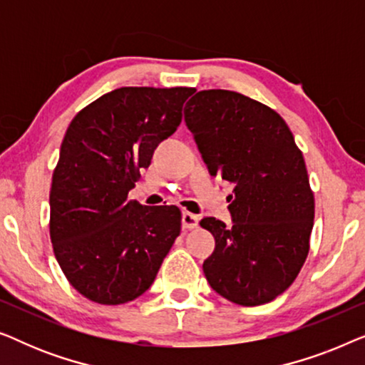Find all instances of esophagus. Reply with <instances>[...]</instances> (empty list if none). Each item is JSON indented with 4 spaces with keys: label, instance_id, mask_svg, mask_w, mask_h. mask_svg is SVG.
<instances>
[{
    "label": "esophagus",
    "instance_id": "esophagus-1",
    "mask_svg": "<svg viewBox=\"0 0 365 365\" xmlns=\"http://www.w3.org/2000/svg\"><path fill=\"white\" fill-rule=\"evenodd\" d=\"M197 224H199V216H196V214H192L189 211L182 212V227L184 229H196Z\"/></svg>",
    "mask_w": 365,
    "mask_h": 365
}]
</instances>
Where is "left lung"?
Here are the masks:
<instances>
[{"instance_id": "8db88e82", "label": "left lung", "mask_w": 365, "mask_h": 365, "mask_svg": "<svg viewBox=\"0 0 365 365\" xmlns=\"http://www.w3.org/2000/svg\"><path fill=\"white\" fill-rule=\"evenodd\" d=\"M184 119L209 173L236 184L232 226L199 222L216 239L204 276L239 306L271 302L297 277L311 246L314 192L302 151L274 109L236 91L196 93Z\"/></svg>"}]
</instances>
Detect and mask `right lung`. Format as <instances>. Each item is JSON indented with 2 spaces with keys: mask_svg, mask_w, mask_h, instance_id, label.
Masks as SVG:
<instances>
[{
  "mask_svg": "<svg viewBox=\"0 0 365 365\" xmlns=\"http://www.w3.org/2000/svg\"><path fill=\"white\" fill-rule=\"evenodd\" d=\"M192 91L114 89L66 129L49 191V237L63 274L89 301L118 306L146 292L181 234L178 206H143L128 192L176 131Z\"/></svg>",
  "mask_w": 365,
  "mask_h": 365,
  "instance_id": "add662e5",
  "label": "right lung"
}]
</instances>
